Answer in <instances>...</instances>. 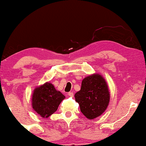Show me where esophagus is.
I'll list each match as a JSON object with an SVG mask.
<instances>
[{"instance_id": "obj_1", "label": "esophagus", "mask_w": 146, "mask_h": 146, "mask_svg": "<svg viewBox=\"0 0 146 146\" xmlns=\"http://www.w3.org/2000/svg\"><path fill=\"white\" fill-rule=\"evenodd\" d=\"M68 94L69 96L72 97L73 96H74V93L72 92H68Z\"/></svg>"}]
</instances>
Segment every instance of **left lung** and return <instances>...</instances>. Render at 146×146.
Masks as SVG:
<instances>
[{
    "label": "left lung",
    "mask_w": 146,
    "mask_h": 146,
    "mask_svg": "<svg viewBox=\"0 0 146 146\" xmlns=\"http://www.w3.org/2000/svg\"><path fill=\"white\" fill-rule=\"evenodd\" d=\"M74 96L82 113L90 119L100 115L107 108L110 101L108 87L99 74L85 78L82 82L80 90Z\"/></svg>",
    "instance_id": "8db88e82"
}]
</instances>
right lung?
<instances>
[{
    "instance_id": "add662e5",
    "label": "right lung",
    "mask_w": 146,
    "mask_h": 146,
    "mask_svg": "<svg viewBox=\"0 0 146 146\" xmlns=\"http://www.w3.org/2000/svg\"><path fill=\"white\" fill-rule=\"evenodd\" d=\"M65 96L50 83L37 88L33 95V108L42 117H48L57 110Z\"/></svg>"
}]
</instances>
